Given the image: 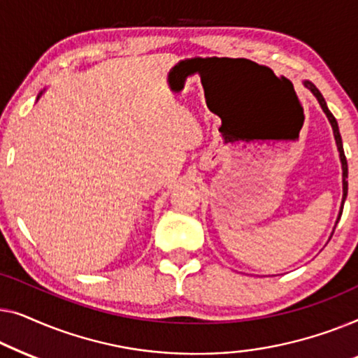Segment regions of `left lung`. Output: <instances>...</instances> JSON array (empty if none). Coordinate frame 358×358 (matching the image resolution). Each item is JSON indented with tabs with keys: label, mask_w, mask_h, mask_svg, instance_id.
<instances>
[{
	"label": "left lung",
	"mask_w": 358,
	"mask_h": 358,
	"mask_svg": "<svg viewBox=\"0 0 358 358\" xmlns=\"http://www.w3.org/2000/svg\"><path fill=\"white\" fill-rule=\"evenodd\" d=\"M303 85L306 89L310 90L311 94L315 95L316 100H318L320 107L323 108V112L326 113V117H328L329 123H331V128H332V134H334V139H336V145H337V150H339V159H341V167H342V203H341V209H339V215H337V220H336V225L337 222H339L341 215H342V208H344V203H345V198H347V186H349V183H347V177H349V170H347V160H345V154H344V148H342V138H341V133H339V127H337V122L334 118V115H332L329 112L328 105H326V100L323 95H321V92L318 89H316V85L311 83V80H303ZM336 229V227H334ZM334 229H332V234H334ZM331 234V236H332Z\"/></svg>",
	"instance_id": "obj_1"
}]
</instances>
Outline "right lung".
<instances>
[{"label": "right lung", "instance_id": "add662e5", "mask_svg": "<svg viewBox=\"0 0 358 358\" xmlns=\"http://www.w3.org/2000/svg\"><path fill=\"white\" fill-rule=\"evenodd\" d=\"M43 92H45V89H43V90H42V92H40V94H38V95H37V100H38V99H40V97H42V94H43Z\"/></svg>", "mask_w": 358, "mask_h": 358}]
</instances>
